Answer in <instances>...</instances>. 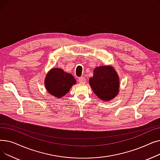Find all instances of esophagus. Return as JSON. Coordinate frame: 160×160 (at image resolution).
Masks as SVG:
<instances>
[{
	"mask_svg": "<svg viewBox=\"0 0 160 160\" xmlns=\"http://www.w3.org/2000/svg\"><path fill=\"white\" fill-rule=\"evenodd\" d=\"M86 78L84 77H80L78 78V82L80 83H86Z\"/></svg>",
	"mask_w": 160,
	"mask_h": 160,
	"instance_id": "obj_1",
	"label": "esophagus"
}]
</instances>
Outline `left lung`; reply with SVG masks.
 Listing matches in <instances>:
<instances>
[{"instance_id": "1", "label": "left lung", "mask_w": 160, "mask_h": 160, "mask_svg": "<svg viewBox=\"0 0 160 160\" xmlns=\"http://www.w3.org/2000/svg\"><path fill=\"white\" fill-rule=\"evenodd\" d=\"M89 83L94 93L102 101H110L119 94V77L112 65L95 67L93 76L89 78Z\"/></svg>"}]
</instances>
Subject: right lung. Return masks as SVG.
<instances>
[{"label": "right lung", "mask_w": 160, "mask_h": 160, "mask_svg": "<svg viewBox=\"0 0 160 160\" xmlns=\"http://www.w3.org/2000/svg\"><path fill=\"white\" fill-rule=\"evenodd\" d=\"M76 83L77 81L71 74L58 67L50 69L45 78L47 92L57 98L64 97Z\"/></svg>", "instance_id": "1"}]
</instances>
